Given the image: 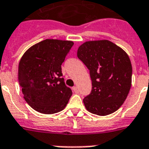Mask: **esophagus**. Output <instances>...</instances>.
<instances>
[{"label":"esophagus","mask_w":149,"mask_h":149,"mask_svg":"<svg viewBox=\"0 0 149 149\" xmlns=\"http://www.w3.org/2000/svg\"><path fill=\"white\" fill-rule=\"evenodd\" d=\"M72 89H73V91L75 93H78V87H77V86H74Z\"/></svg>","instance_id":"1"}]
</instances>
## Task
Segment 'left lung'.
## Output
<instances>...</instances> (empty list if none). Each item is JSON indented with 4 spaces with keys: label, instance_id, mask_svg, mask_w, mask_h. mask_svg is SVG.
Listing matches in <instances>:
<instances>
[{
    "label": "left lung",
    "instance_id": "obj_1",
    "mask_svg": "<svg viewBox=\"0 0 149 149\" xmlns=\"http://www.w3.org/2000/svg\"><path fill=\"white\" fill-rule=\"evenodd\" d=\"M77 56L89 70L92 91L84 98L88 111L99 116L113 113L124 103L131 86L132 66L128 55L109 40L84 42Z\"/></svg>",
    "mask_w": 149,
    "mask_h": 149
}]
</instances>
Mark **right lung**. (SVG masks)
<instances>
[{"label":"right lung","instance_id":"1","mask_svg":"<svg viewBox=\"0 0 149 149\" xmlns=\"http://www.w3.org/2000/svg\"><path fill=\"white\" fill-rule=\"evenodd\" d=\"M72 41L45 40L23 54L18 64V83L24 99L36 111L53 114L68 104L72 91L64 83L61 64Z\"/></svg>","mask_w":149,"mask_h":149}]
</instances>
